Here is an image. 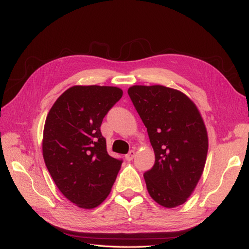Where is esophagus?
<instances>
[{"instance_id": "34e87169", "label": "esophagus", "mask_w": 249, "mask_h": 249, "mask_svg": "<svg viewBox=\"0 0 249 249\" xmlns=\"http://www.w3.org/2000/svg\"><path fill=\"white\" fill-rule=\"evenodd\" d=\"M134 156H135V152L133 150H131L129 153L125 155V159L127 160V161H131V160L134 158Z\"/></svg>"}]
</instances>
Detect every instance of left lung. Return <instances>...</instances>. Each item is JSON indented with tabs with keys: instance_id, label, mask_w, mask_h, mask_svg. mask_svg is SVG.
<instances>
[{
	"instance_id": "1",
	"label": "left lung",
	"mask_w": 249,
	"mask_h": 249,
	"mask_svg": "<svg viewBox=\"0 0 249 249\" xmlns=\"http://www.w3.org/2000/svg\"><path fill=\"white\" fill-rule=\"evenodd\" d=\"M128 94L155 154L153 167L143 174L149 195L164 208L178 207L204 172L209 142L202 115L187 95L168 87L136 85Z\"/></svg>"
}]
</instances>
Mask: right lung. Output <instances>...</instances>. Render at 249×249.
<instances>
[{
  "mask_svg": "<svg viewBox=\"0 0 249 249\" xmlns=\"http://www.w3.org/2000/svg\"><path fill=\"white\" fill-rule=\"evenodd\" d=\"M123 91L109 86H73L47 114L42 139L45 165L63 196L83 209L107 197L122 161L107 154L102 120Z\"/></svg>",
  "mask_w": 249,
  "mask_h": 249,
  "instance_id": "obj_1",
  "label": "right lung"
}]
</instances>
